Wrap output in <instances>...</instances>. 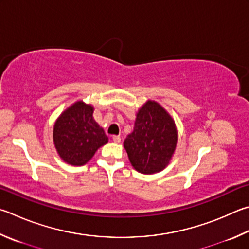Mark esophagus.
Returning a JSON list of instances; mask_svg holds the SVG:
<instances>
[{
	"label": "esophagus",
	"instance_id": "34e87169",
	"mask_svg": "<svg viewBox=\"0 0 249 249\" xmlns=\"http://www.w3.org/2000/svg\"><path fill=\"white\" fill-rule=\"evenodd\" d=\"M112 139H113V142H114L119 143L121 142V136H117V135H114V136L112 137Z\"/></svg>",
	"mask_w": 249,
	"mask_h": 249
}]
</instances>
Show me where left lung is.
I'll return each instance as SVG.
<instances>
[{"instance_id":"left-lung-1","label":"left lung","mask_w":249,"mask_h":249,"mask_svg":"<svg viewBox=\"0 0 249 249\" xmlns=\"http://www.w3.org/2000/svg\"><path fill=\"white\" fill-rule=\"evenodd\" d=\"M176 143L173 117L157 101L148 100L136 113L134 129L124 140V148L135 170L155 174L170 164Z\"/></svg>"}]
</instances>
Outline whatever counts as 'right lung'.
I'll use <instances>...</instances> for the list:
<instances>
[{"mask_svg": "<svg viewBox=\"0 0 249 249\" xmlns=\"http://www.w3.org/2000/svg\"><path fill=\"white\" fill-rule=\"evenodd\" d=\"M93 107L76 101L61 113L53 126V142L57 155L67 164L80 166L91 160L109 138L93 119Z\"/></svg>", "mask_w": 249, "mask_h": 249, "instance_id": "right-lung-1", "label": "right lung"}]
</instances>
